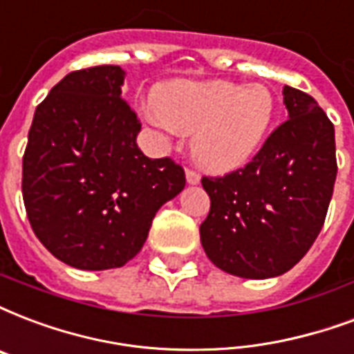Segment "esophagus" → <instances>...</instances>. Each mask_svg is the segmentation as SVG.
<instances>
[{
	"label": "esophagus",
	"mask_w": 354,
	"mask_h": 354,
	"mask_svg": "<svg viewBox=\"0 0 354 354\" xmlns=\"http://www.w3.org/2000/svg\"><path fill=\"white\" fill-rule=\"evenodd\" d=\"M199 174L196 169H187V183L188 185H199Z\"/></svg>",
	"instance_id": "esophagus-1"
}]
</instances>
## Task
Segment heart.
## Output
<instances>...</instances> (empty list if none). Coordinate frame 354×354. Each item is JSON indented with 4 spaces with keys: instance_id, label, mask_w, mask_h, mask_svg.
I'll return each instance as SVG.
<instances>
[{
    "instance_id": "obj_1",
    "label": "heart",
    "mask_w": 354,
    "mask_h": 354,
    "mask_svg": "<svg viewBox=\"0 0 354 354\" xmlns=\"http://www.w3.org/2000/svg\"><path fill=\"white\" fill-rule=\"evenodd\" d=\"M153 121L179 134H192L194 158L214 174L248 164L267 140L276 98L263 84L177 80L158 87Z\"/></svg>"
}]
</instances>
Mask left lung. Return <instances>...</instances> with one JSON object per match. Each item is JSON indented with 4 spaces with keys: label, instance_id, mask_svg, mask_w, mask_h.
Masks as SVG:
<instances>
[{
    "label": "left lung",
    "instance_id": "left-lung-1",
    "mask_svg": "<svg viewBox=\"0 0 354 354\" xmlns=\"http://www.w3.org/2000/svg\"><path fill=\"white\" fill-rule=\"evenodd\" d=\"M289 119L252 162L203 177L211 211L199 225L207 257L239 278H274L306 256L325 224L336 166L334 124L315 98L283 87Z\"/></svg>",
    "mask_w": 354,
    "mask_h": 354
}]
</instances>
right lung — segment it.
<instances>
[{"instance_id": "add662e5", "label": "right lung", "mask_w": 354, "mask_h": 354, "mask_svg": "<svg viewBox=\"0 0 354 354\" xmlns=\"http://www.w3.org/2000/svg\"><path fill=\"white\" fill-rule=\"evenodd\" d=\"M124 73L100 65L66 74L41 104L22 160L29 224L44 248L82 270L123 267L156 211L185 188L171 158H147L121 98Z\"/></svg>"}]
</instances>
